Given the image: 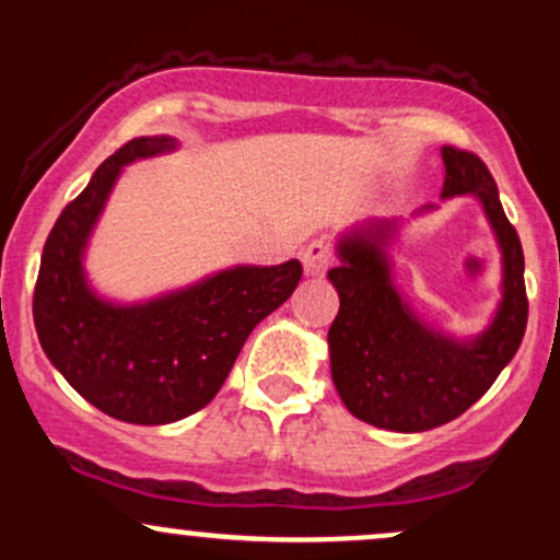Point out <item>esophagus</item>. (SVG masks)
<instances>
[{
    "label": "esophagus",
    "mask_w": 560,
    "mask_h": 560,
    "mask_svg": "<svg viewBox=\"0 0 560 560\" xmlns=\"http://www.w3.org/2000/svg\"><path fill=\"white\" fill-rule=\"evenodd\" d=\"M300 260H302V268H305L307 276H320L326 271V268L331 266L334 249L326 242L316 240V242H311V244H305V247H302Z\"/></svg>",
    "instance_id": "obj_1"
}]
</instances>
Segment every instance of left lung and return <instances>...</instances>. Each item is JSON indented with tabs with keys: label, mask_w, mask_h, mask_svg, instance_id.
Wrapping results in <instances>:
<instances>
[{
	"label": "left lung",
	"mask_w": 560,
	"mask_h": 560,
	"mask_svg": "<svg viewBox=\"0 0 560 560\" xmlns=\"http://www.w3.org/2000/svg\"><path fill=\"white\" fill-rule=\"evenodd\" d=\"M442 197L474 195L503 249V302L474 342H453L421 324L389 281L392 223H371L339 244L329 279L339 313L329 329L331 376L352 416L389 432H427L458 419L492 387L522 345L529 316L524 249L479 155L442 147Z\"/></svg>",
	"instance_id": "obj_1"
}]
</instances>
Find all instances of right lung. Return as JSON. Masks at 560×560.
<instances>
[{
	"label": "right lung",
	"instance_id": "obj_1",
	"mask_svg": "<svg viewBox=\"0 0 560 560\" xmlns=\"http://www.w3.org/2000/svg\"><path fill=\"white\" fill-rule=\"evenodd\" d=\"M171 147L168 137L131 139L96 168L49 231L34 289L38 342L55 369L102 413L141 427L186 419L213 400L249 331L302 279L300 260H287L231 268L147 305L115 307L89 292L83 244L120 168Z\"/></svg>",
	"mask_w": 560,
	"mask_h": 560
}]
</instances>
